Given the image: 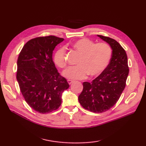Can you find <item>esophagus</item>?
Wrapping results in <instances>:
<instances>
[{"instance_id": "1", "label": "esophagus", "mask_w": 146, "mask_h": 146, "mask_svg": "<svg viewBox=\"0 0 146 146\" xmlns=\"http://www.w3.org/2000/svg\"><path fill=\"white\" fill-rule=\"evenodd\" d=\"M67 82H68V84H69V85L72 84V83L74 82V81H73V80H68Z\"/></svg>"}]
</instances>
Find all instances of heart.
<instances>
[{
  "instance_id": "b5f03b06",
  "label": "heart",
  "mask_w": 146,
  "mask_h": 146,
  "mask_svg": "<svg viewBox=\"0 0 146 146\" xmlns=\"http://www.w3.org/2000/svg\"><path fill=\"white\" fill-rule=\"evenodd\" d=\"M72 47L80 57L76 62L77 66L68 68L63 72V76L68 79H83L88 74L91 76L100 75L110 61L111 49L106 43L95 44L91 39L82 38L74 42ZM54 61L59 68L66 66V52L64 48H61L56 52Z\"/></svg>"
}]
</instances>
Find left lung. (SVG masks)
Listing matches in <instances>:
<instances>
[{"label": "left lung", "instance_id": "8db88e82", "mask_svg": "<svg viewBox=\"0 0 146 146\" xmlns=\"http://www.w3.org/2000/svg\"><path fill=\"white\" fill-rule=\"evenodd\" d=\"M110 44L112 54L106 69L91 83L83 82L78 100L82 106L92 112L102 113L114 106L124 90L129 75L127 56L115 40L98 35Z\"/></svg>", "mask_w": 146, "mask_h": 146}]
</instances>
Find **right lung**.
I'll return each instance as SVG.
<instances>
[{
    "label": "right lung",
    "instance_id": "right-lung-1",
    "mask_svg": "<svg viewBox=\"0 0 146 146\" xmlns=\"http://www.w3.org/2000/svg\"><path fill=\"white\" fill-rule=\"evenodd\" d=\"M63 40L54 36L33 38L19 55L16 78L20 90L27 104L40 113L57 110L62 93L70 86L52 58L54 48Z\"/></svg>",
    "mask_w": 146,
    "mask_h": 146
}]
</instances>
